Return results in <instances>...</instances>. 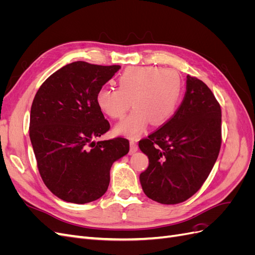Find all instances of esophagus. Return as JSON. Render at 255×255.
Masks as SVG:
<instances>
[{"instance_id": "34e87169", "label": "esophagus", "mask_w": 255, "mask_h": 255, "mask_svg": "<svg viewBox=\"0 0 255 255\" xmlns=\"http://www.w3.org/2000/svg\"><path fill=\"white\" fill-rule=\"evenodd\" d=\"M137 150H138V144H137V142L134 141V140H130V141H129V153L133 154V153H135Z\"/></svg>"}]
</instances>
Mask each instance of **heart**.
Returning <instances> with one entry per match:
<instances>
[{
  "label": "heart",
  "instance_id": "heart-1",
  "mask_svg": "<svg viewBox=\"0 0 255 255\" xmlns=\"http://www.w3.org/2000/svg\"><path fill=\"white\" fill-rule=\"evenodd\" d=\"M117 83L118 88L100 89L97 103L113 119H122L133 103L135 110L116 127V132L128 137L142 133L150 121L153 126L165 125L181 102L183 80L173 69L130 67L121 73Z\"/></svg>",
  "mask_w": 255,
  "mask_h": 255
}]
</instances>
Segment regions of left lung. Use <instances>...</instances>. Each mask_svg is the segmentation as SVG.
Here are the masks:
<instances>
[{
	"label": "left lung",
	"instance_id": "obj_1",
	"mask_svg": "<svg viewBox=\"0 0 255 255\" xmlns=\"http://www.w3.org/2000/svg\"><path fill=\"white\" fill-rule=\"evenodd\" d=\"M173 117L139 141L149 166L140 173L146 197L161 204L186 201L202 187L221 146V109L201 80L187 75Z\"/></svg>",
	"mask_w": 255,
	"mask_h": 255
}]
</instances>
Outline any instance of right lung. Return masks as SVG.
Masks as SVG:
<instances>
[{"label": "right lung", "mask_w": 255, "mask_h": 255, "mask_svg": "<svg viewBox=\"0 0 255 255\" xmlns=\"http://www.w3.org/2000/svg\"><path fill=\"white\" fill-rule=\"evenodd\" d=\"M120 68L74 61L50 75L34 98L29 138L38 170L64 201L84 204L101 198L113 163L129 150L127 138L94 141L111 128L97 94Z\"/></svg>", "instance_id": "add662e5"}]
</instances>
